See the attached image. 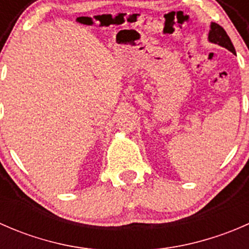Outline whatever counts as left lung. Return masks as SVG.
Instances as JSON below:
<instances>
[{"mask_svg":"<svg viewBox=\"0 0 249 249\" xmlns=\"http://www.w3.org/2000/svg\"><path fill=\"white\" fill-rule=\"evenodd\" d=\"M208 41L211 43L218 44V46L227 48L228 50H230L231 53H235V48H233L231 39L229 38L228 34L225 32V30L223 29L220 25L215 24V22H212L211 24V30L210 34H208Z\"/></svg>","mask_w":249,"mask_h":249,"instance_id":"obj_1","label":"left lung"}]
</instances>
